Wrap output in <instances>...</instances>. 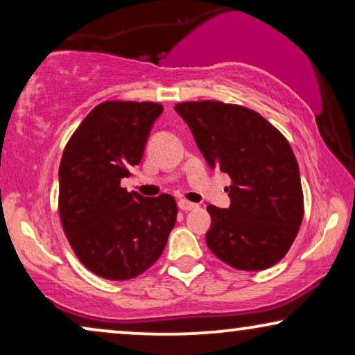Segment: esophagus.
Wrapping results in <instances>:
<instances>
[{
	"instance_id": "esophagus-1",
	"label": "esophagus",
	"mask_w": 355,
	"mask_h": 355,
	"mask_svg": "<svg viewBox=\"0 0 355 355\" xmlns=\"http://www.w3.org/2000/svg\"><path fill=\"white\" fill-rule=\"evenodd\" d=\"M178 207L181 208L182 211H191V210H193V208H197L196 203H192V202H189V200H184V198H181V200L178 202Z\"/></svg>"
}]
</instances>
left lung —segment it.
<instances>
[{
  "mask_svg": "<svg viewBox=\"0 0 355 355\" xmlns=\"http://www.w3.org/2000/svg\"><path fill=\"white\" fill-rule=\"evenodd\" d=\"M211 169L230 174V208L208 205V249L232 268L266 270L288 254L304 216L299 164L263 116L221 101L174 106Z\"/></svg>",
  "mask_w": 355,
  "mask_h": 355,
  "instance_id": "8db88e82",
  "label": "left lung"
}]
</instances>
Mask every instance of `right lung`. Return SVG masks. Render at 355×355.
<instances>
[{
    "instance_id": "1",
    "label": "right lung",
    "mask_w": 355,
    "mask_h": 355,
    "mask_svg": "<svg viewBox=\"0 0 355 355\" xmlns=\"http://www.w3.org/2000/svg\"><path fill=\"white\" fill-rule=\"evenodd\" d=\"M163 106L105 101L95 106L67 142L60 164V216L69 244L85 268L125 281L163 254L176 225V200L144 197L121 179L144 157Z\"/></svg>"
}]
</instances>
